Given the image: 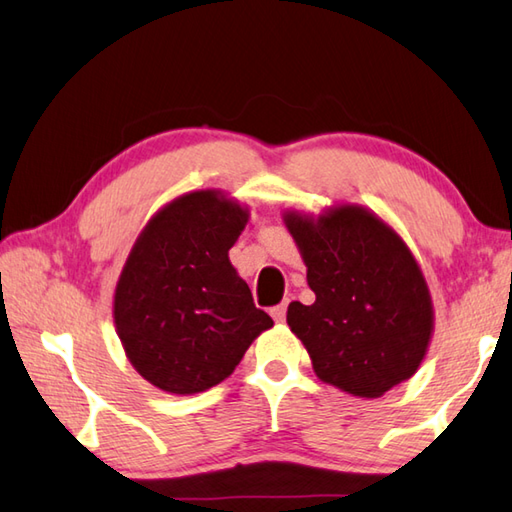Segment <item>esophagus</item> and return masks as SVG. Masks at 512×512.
Returning <instances> with one entry per match:
<instances>
[{"label":"esophagus","mask_w":512,"mask_h":512,"mask_svg":"<svg viewBox=\"0 0 512 512\" xmlns=\"http://www.w3.org/2000/svg\"><path fill=\"white\" fill-rule=\"evenodd\" d=\"M286 308H288V302H282L279 306L270 308V315H273L275 322H284V319H286Z\"/></svg>","instance_id":"1"}]
</instances>
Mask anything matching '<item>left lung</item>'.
Here are the masks:
<instances>
[{
  "label": "left lung",
  "mask_w": 512,
  "mask_h": 512,
  "mask_svg": "<svg viewBox=\"0 0 512 512\" xmlns=\"http://www.w3.org/2000/svg\"><path fill=\"white\" fill-rule=\"evenodd\" d=\"M286 226L315 293V304H290L286 319L317 377L368 399L402 384L422 364L433 330L428 286L406 244L357 206L317 222L288 213Z\"/></svg>",
  "instance_id": "left-lung-1"
}]
</instances>
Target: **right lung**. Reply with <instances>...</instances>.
Wrapping results in <instances>:
<instances>
[{"instance_id": "right-lung-1", "label": "right lung", "mask_w": 512, "mask_h": 512, "mask_svg": "<svg viewBox=\"0 0 512 512\" xmlns=\"http://www.w3.org/2000/svg\"><path fill=\"white\" fill-rule=\"evenodd\" d=\"M246 210L197 190L175 199L139 235L115 290V324L130 364L175 395L202 393L233 373L273 326L230 266Z\"/></svg>"}]
</instances>
